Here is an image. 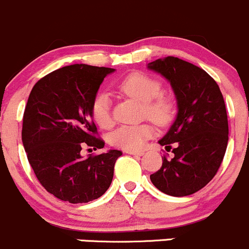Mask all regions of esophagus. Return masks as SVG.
<instances>
[{
  "label": "esophagus",
  "mask_w": 249,
  "mask_h": 249,
  "mask_svg": "<svg viewBox=\"0 0 249 249\" xmlns=\"http://www.w3.org/2000/svg\"><path fill=\"white\" fill-rule=\"evenodd\" d=\"M127 154H131V155H137V157H141L143 155L142 150H126Z\"/></svg>",
  "instance_id": "1"
}]
</instances>
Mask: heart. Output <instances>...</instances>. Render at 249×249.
<instances>
[{"mask_svg":"<svg viewBox=\"0 0 249 249\" xmlns=\"http://www.w3.org/2000/svg\"><path fill=\"white\" fill-rule=\"evenodd\" d=\"M119 91L126 96L134 97L143 104V115L149 118L159 126H165L172 122L176 113L175 101L161 92V83L158 78L144 73L134 72L118 85ZM91 117L102 129H109L114 124L112 105L106 92H100L91 104ZM154 135V126L150 123L137 125H123L110 135V143L125 150H137L143 147L145 141Z\"/></svg>","mask_w":249,"mask_h":249,"instance_id":"heart-1","label":"heart"}]
</instances>
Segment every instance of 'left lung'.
Returning <instances> with one entry per match:
<instances>
[{"mask_svg":"<svg viewBox=\"0 0 249 249\" xmlns=\"http://www.w3.org/2000/svg\"><path fill=\"white\" fill-rule=\"evenodd\" d=\"M148 69L171 83L178 106L171 129L159 141L175 155H164L150 180L171 196L192 195L214 177L227 150L229 126L222 91L205 70L178 57L158 59Z\"/></svg>","mask_w":249,"mask_h":249,"instance_id":"1","label":"left lung"}]
</instances>
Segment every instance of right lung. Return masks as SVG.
I'll use <instances>...</instances> for the list:
<instances>
[{"mask_svg":"<svg viewBox=\"0 0 249 249\" xmlns=\"http://www.w3.org/2000/svg\"><path fill=\"white\" fill-rule=\"evenodd\" d=\"M114 71L76 64L50 72L32 88L22 119L21 140L30 165L48 193L62 201L99 199L113 179L120 150L87 158L82 148H104L92 122L100 84Z\"/></svg>","mask_w":249,"mask_h":249,"instance_id":"right-lung-1","label":"right lung"}]
</instances>
